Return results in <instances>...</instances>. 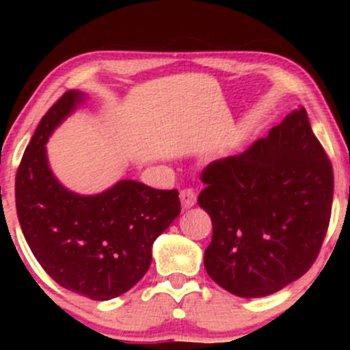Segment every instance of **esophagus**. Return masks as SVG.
Listing matches in <instances>:
<instances>
[{
	"label": "esophagus",
	"mask_w": 350,
	"mask_h": 350,
	"mask_svg": "<svg viewBox=\"0 0 350 350\" xmlns=\"http://www.w3.org/2000/svg\"><path fill=\"white\" fill-rule=\"evenodd\" d=\"M179 198H181L183 210H189V208L195 206L196 195H195V191H193V189H189V188L183 189V191L179 193Z\"/></svg>",
	"instance_id": "obj_1"
}]
</instances>
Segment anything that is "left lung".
Returning a JSON list of instances; mask_svg holds the SVG:
<instances>
[{"label": "left lung", "instance_id": "left-lung-1", "mask_svg": "<svg viewBox=\"0 0 350 350\" xmlns=\"http://www.w3.org/2000/svg\"><path fill=\"white\" fill-rule=\"evenodd\" d=\"M201 181L198 203L213 224L204 269L218 286L259 298L312 267L330 221L334 172L305 108L245 152L211 162Z\"/></svg>", "mask_w": 350, "mask_h": 350}]
</instances>
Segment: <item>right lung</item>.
<instances>
[{
    "label": "right lung",
    "mask_w": 350,
    "mask_h": 350,
    "mask_svg": "<svg viewBox=\"0 0 350 350\" xmlns=\"http://www.w3.org/2000/svg\"><path fill=\"white\" fill-rule=\"evenodd\" d=\"M84 100L81 91H67L38 123L16 172V213L35 259L55 283L107 301L142 280L154 241L178 218L181 203L176 189L132 179L98 195H79L59 183L45 144Z\"/></svg>",
    "instance_id": "add662e5"
}]
</instances>
